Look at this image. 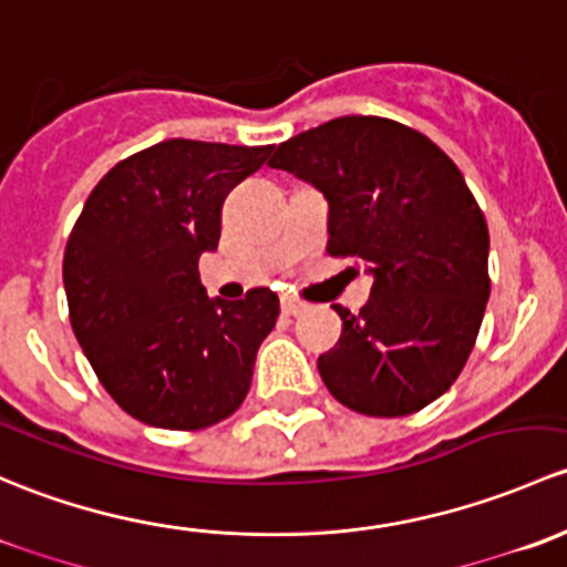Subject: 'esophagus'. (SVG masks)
Instances as JSON below:
<instances>
[{
	"instance_id": "obj_1",
	"label": "esophagus",
	"mask_w": 567,
	"mask_h": 567,
	"mask_svg": "<svg viewBox=\"0 0 567 567\" xmlns=\"http://www.w3.org/2000/svg\"><path fill=\"white\" fill-rule=\"evenodd\" d=\"M281 311L286 313V317H300V313L308 311V302H302L300 297H295V295H284Z\"/></svg>"
}]
</instances>
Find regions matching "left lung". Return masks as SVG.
<instances>
[{
	"instance_id": "left-lung-1",
	"label": "left lung",
	"mask_w": 567,
	"mask_h": 567,
	"mask_svg": "<svg viewBox=\"0 0 567 567\" xmlns=\"http://www.w3.org/2000/svg\"><path fill=\"white\" fill-rule=\"evenodd\" d=\"M267 166L330 204L327 254L373 276L360 313L319 373L349 410L404 417L440 399L475 347L488 291V226L458 166L429 136L384 116H338L289 138Z\"/></svg>"
}]
</instances>
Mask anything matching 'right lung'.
Wrapping results in <instances>:
<instances>
[{
  "label": "right lung",
  "mask_w": 567,
  "mask_h": 567,
  "mask_svg": "<svg viewBox=\"0 0 567 567\" xmlns=\"http://www.w3.org/2000/svg\"><path fill=\"white\" fill-rule=\"evenodd\" d=\"M272 147L168 138L95 185L65 248L70 324L111 399L155 429L196 431L248 395L276 327V291L207 297L198 259L218 248L220 207Z\"/></svg>",
  "instance_id": "add662e5"
}]
</instances>
